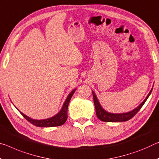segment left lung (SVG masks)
Returning a JSON list of instances; mask_svg holds the SVG:
<instances>
[{"instance_id": "left-lung-1", "label": "left lung", "mask_w": 159, "mask_h": 159, "mask_svg": "<svg viewBox=\"0 0 159 159\" xmlns=\"http://www.w3.org/2000/svg\"><path fill=\"white\" fill-rule=\"evenodd\" d=\"M152 91V89L151 90L150 93H148L147 97L146 98V99L141 103L139 106H138L137 108H135L134 110H133L132 111L127 112V113H122V114H112V113H109L105 111L100 106L99 102L97 99L96 96H95V93L93 92V101H94V105L95 107V112H96L97 117L98 119L100 120L102 122H125L127 121L134 117V116L137 114V113L139 111L141 108L144 104L145 102L147 101L148 96H149L151 93Z\"/></svg>"}]
</instances>
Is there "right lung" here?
I'll list each match as a JSON object with an SVG mask.
<instances>
[{
  "mask_svg": "<svg viewBox=\"0 0 159 159\" xmlns=\"http://www.w3.org/2000/svg\"><path fill=\"white\" fill-rule=\"evenodd\" d=\"M75 92V90L70 93L69 96L67 97L66 101H65L64 105L61 108V111H60L57 115H56L54 117L49 119L46 120H35L33 119H31L24 115L23 113L20 112V114L23 116V117L26 119L28 122H30L31 124L34 125L36 127H57V126H61L64 125L67 120V111H68V107H69V104L71 97L74 95Z\"/></svg>",
  "mask_w": 159,
  "mask_h": 159,
  "instance_id": "right-lung-1",
  "label": "right lung"
}]
</instances>
